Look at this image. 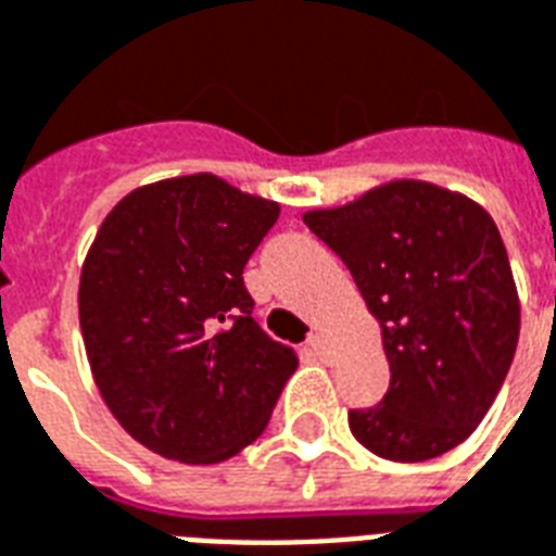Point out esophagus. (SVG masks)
Segmentation results:
<instances>
[{"instance_id":"1","label":"esophagus","mask_w":556,"mask_h":556,"mask_svg":"<svg viewBox=\"0 0 556 556\" xmlns=\"http://www.w3.org/2000/svg\"><path fill=\"white\" fill-rule=\"evenodd\" d=\"M307 351H309V354H313V356H325V354H327V339H325V333H309Z\"/></svg>"}]
</instances>
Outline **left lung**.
Listing matches in <instances>:
<instances>
[{"mask_svg":"<svg viewBox=\"0 0 556 556\" xmlns=\"http://www.w3.org/2000/svg\"><path fill=\"white\" fill-rule=\"evenodd\" d=\"M351 269L382 327L391 382L348 426L389 462H429L467 441L519 342V295L496 223L479 202L397 179L304 214Z\"/></svg>","mask_w":556,"mask_h":556,"instance_id":"obj_1","label":"left lung"}]
</instances>
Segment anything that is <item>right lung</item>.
Segmentation results:
<instances>
[{
	"label": "right lung",
	"instance_id": "1",
	"mask_svg": "<svg viewBox=\"0 0 556 556\" xmlns=\"http://www.w3.org/2000/svg\"><path fill=\"white\" fill-rule=\"evenodd\" d=\"M281 205L214 174L136 188L80 269V333L115 420L162 458L219 464L261 438L295 351L261 330L243 266Z\"/></svg>",
	"mask_w": 556,
	"mask_h": 556
}]
</instances>
